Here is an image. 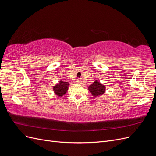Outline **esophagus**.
I'll return each instance as SVG.
<instances>
[{
	"instance_id": "obj_1",
	"label": "esophagus",
	"mask_w": 156,
	"mask_h": 156,
	"mask_svg": "<svg viewBox=\"0 0 156 156\" xmlns=\"http://www.w3.org/2000/svg\"><path fill=\"white\" fill-rule=\"evenodd\" d=\"M76 82H77V83L79 84L80 83H81V81H80V80H79V79H77V81H76Z\"/></svg>"
}]
</instances>
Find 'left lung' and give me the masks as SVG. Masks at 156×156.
Segmentation results:
<instances>
[{
    "mask_svg": "<svg viewBox=\"0 0 156 156\" xmlns=\"http://www.w3.org/2000/svg\"><path fill=\"white\" fill-rule=\"evenodd\" d=\"M88 89L89 92L91 93L92 96L96 98L104 94L106 91V87L104 84L99 82L98 80H95V81L88 87Z\"/></svg>",
    "mask_w": 156,
    "mask_h": 156,
    "instance_id": "left-lung-1",
    "label": "left lung"
}]
</instances>
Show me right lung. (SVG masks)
Masks as SVG:
<instances>
[{
	"instance_id": "1",
	"label": "right lung",
	"mask_w": 156,
	"mask_h": 156,
	"mask_svg": "<svg viewBox=\"0 0 156 156\" xmlns=\"http://www.w3.org/2000/svg\"><path fill=\"white\" fill-rule=\"evenodd\" d=\"M69 83L68 82H64L63 81H59V82L56 84L53 87V92L55 95L58 97L64 96L68 90V87Z\"/></svg>"
}]
</instances>
